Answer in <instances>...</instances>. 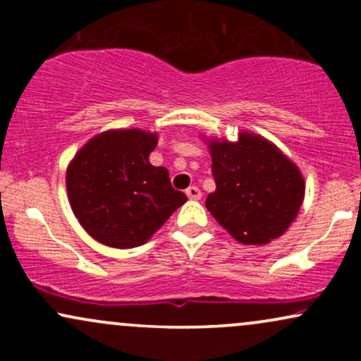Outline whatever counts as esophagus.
I'll list each match as a JSON object with an SVG mask.
<instances>
[{
  "label": "esophagus",
  "instance_id": "obj_1",
  "mask_svg": "<svg viewBox=\"0 0 361 361\" xmlns=\"http://www.w3.org/2000/svg\"><path fill=\"white\" fill-rule=\"evenodd\" d=\"M185 193H186V197L190 198V200H200V198H202V192L197 188V186H188Z\"/></svg>",
  "mask_w": 361,
  "mask_h": 361
}]
</instances>
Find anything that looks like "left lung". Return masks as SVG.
Masks as SVG:
<instances>
[{
	"mask_svg": "<svg viewBox=\"0 0 361 361\" xmlns=\"http://www.w3.org/2000/svg\"><path fill=\"white\" fill-rule=\"evenodd\" d=\"M207 144L215 192L205 207L215 221L243 244H267L287 233L305 195L297 164L251 132H239L234 142L210 137Z\"/></svg>",
	"mask_w": 361,
	"mask_h": 361,
	"instance_id": "obj_1",
	"label": "left lung"
}]
</instances>
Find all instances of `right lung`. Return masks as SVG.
I'll use <instances>...</instances> for the list:
<instances>
[{
	"mask_svg": "<svg viewBox=\"0 0 361 361\" xmlns=\"http://www.w3.org/2000/svg\"><path fill=\"white\" fill-rule=\"evenodd\" d=\"M159 135L142 128H114L82 146L66 171L69 205L94 241L117 250L147 243L186 202L168 169L149 154Z\"/></svg>",
	"mask_w": 361,
	"mask_h": 361,
	"instance_id": "obj_1",
	"label": "right lung"
}]
</instances>
